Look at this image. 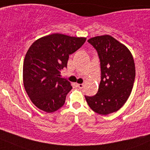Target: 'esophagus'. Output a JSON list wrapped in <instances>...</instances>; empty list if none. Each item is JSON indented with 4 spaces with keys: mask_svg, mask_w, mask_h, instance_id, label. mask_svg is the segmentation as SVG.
<instances>
[{
    "mask_svg": "<svg viewBox=\"0 0 150 150\" xmlns=\"http://www.w3.org/2000/svg\"><path fill=\"white\" fill-rule=\"evenodd\" d=\"M77 87L79 88H82L84 87L83 84H77Z\"/></svg>",
    "mask_w": 150,
    "mask_h": 150,
    "instance_id": "1",
    "label": "esophagus"
}]
</instances>
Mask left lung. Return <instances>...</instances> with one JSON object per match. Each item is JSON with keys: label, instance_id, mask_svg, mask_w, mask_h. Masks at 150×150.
Instances as JSON below:
<instances>
[{"label": "left lung", "instance_id": "8db88e82", "mask_svg": "<svg viewBox=\"0 0 150 150\" xmlns=\"http://www.w3.org/2000/svg\"><path fill=\"white\" fill-rule=\"evenodd\" d=\"M100 59L101 82L97 93L85 96L90 108L101 115L119 110L132 91L135 76L133 57L129 50L110 35L88 40Z\"/></svg>", "mask_w": 150, "mask_h": 150}]
</instances>
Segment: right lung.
I'll return each mask as SVG.
<instances>
[{"label": "right lung", "instance_id": "right-lung-1", "mask_svg": "<svg viewBox=\"0 0 150 150\" xmlns=\"http://www.w3.org/2000/svg\"><path fill=\"white\" fill-rule=\"evenodd\" d=\"M85 40L57 33L42 37L30 46L24 59L23 79L28 97L37 108L53 112L63 106L72 86L59 77L60 71L67 68L69 55Z\"/></svg>", "mask_w": 150, "mask_h": 150}]
</instances>
